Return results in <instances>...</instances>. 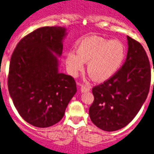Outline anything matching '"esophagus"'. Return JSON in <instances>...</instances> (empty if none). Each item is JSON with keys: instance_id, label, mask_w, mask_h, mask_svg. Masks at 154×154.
Instances as JSON below:
<instances>
[{"instance_id": "obj_1", "label": "esophagus", "mask_w": 154, "mask_h": 154, "mask_svg": "<svg viewBox=\"0 0 154 154\" xmlns=\"http://www.w3.org/2000/svg\"><path fill=\"white\" fill-rule=\"evenodd\" d=\"M91 89V86L88 85H81V90L82 92H88Z\"/></svg>"}]
</instances>
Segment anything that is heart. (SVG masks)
Returning <instances> with one entry per match:
<instances>
[{
    "instance_id": "heart-1",
    "label": "heart",
    "mask_w": 154,
    "mask_h": 154,
    "mask_svg": "<svg viewBox=\"0 0 154 154\" xmlns=\"http://www.w3.org/2000/svg\"><path fill=\"white\" fill-rule=\"evenodd\" d=\"M126 55L123 43L92 35L77 42V52L69 51L66 66L70 74L76 76L87 63V71L92 79L103 81L113 76L122 66Z\"/></svg>"
}]
</instances>
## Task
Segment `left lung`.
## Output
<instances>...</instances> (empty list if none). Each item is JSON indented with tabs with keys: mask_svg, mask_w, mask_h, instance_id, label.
Here are the masks:
<instances>
[{
	"mask_svg": "<svg viewBox=\"0 0 154 154\" xmlns=\"http://www.w3.org/2000/svg\"><path fill=\"white\" fill-rule=\"evenodd\" d=\"M127 41L128 52L122 67L109 79L92 88L94 101L89 107V116L103 131H115L126 127L139 112L149 91L150 63L146 51L130 36Z\"/></svg>",
	"mask_w": 154,
	"mask_h": 154,
	"instance_id": "1",
	"label": "left lung"
}]
</instances>
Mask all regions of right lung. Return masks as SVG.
Listing matches in <instances>:
<instances>
[{"mask_svg": "<svg viewBox=\"0 0 154 154\" xmlns=\"http://www.w3.org/2000/svg\"><path fill=\"white\" fill-rule=\"evenodd\" d=\"M66 28L43 27L24 36L12 54L10 97L20 116L37 127L56 124L77 92L73 77L58 73L55 54L62 53Z\"/></svg>", "mask_w": 154, "mask_h": 154, "instance_id": "obj_1", "label": "right lung"}]
</instances>
